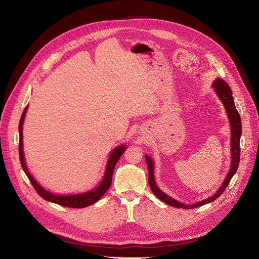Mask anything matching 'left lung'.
Returning <instances> with one entry per match:
<instances>
[{"label": "left lung", "mask_w": 259, "mask_h": 259, "mask_svg": "<svg viewBox=\"0 0 259 259\" xmlns=\"http://www.w3.org/2000/svg\"><path fill=\"white\" fill-rule=\"evenodd\" d=\"M213 87L215 88V92L219 95L221 101L223 102L227 114L229 116V120L231 124V155H232V161H231V169L230 172L228 173L227 178L224 182V184L222 185V187L220 188L219 191H217L214 195H212L211 197L201 200L199 202L193 203V205H184V203L175 200L173 198H171L170 196H168L167 194H165L162 191L157 188L155 181H154V174H153V161L152 159L146 155V164L148 167V172H149V186H150L153 194L159 198L161 201L166 202L167 205H170L172 207L175 208H182V209H192V208H197L200 206L206 205V203H209L213 200H215L217 197L221 196L224 191L226 190V188L228 187L230 181L232 180L233 175L235 174V172L237 171V168L239 166V158H240V135H241V120H240V116L238 111L236 110V107L234 105V100L232 97V91H231L229 85L224 81L222 78H217L214 80Z\"/></svg>", "instance_id": "1"}]
</instances>
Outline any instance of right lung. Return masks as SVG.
Masks as SVG:
<instances>
[{"label": "right lung", "mask_w": 259, "mask_h": 259, "mask_svg": "<svg viewBox=\"0 0 259 259\" xmlns=\"http://www.w3.org/2000/svg\"><path fill=\"white\" fill-rule=\"evenodd\" d=\"M27 111V107H25L24 111L22 113L21 119H20V124H19V133H20V142H19V155H20V161H21V166L25 172V174L27 175V178L29 179L31 185L33 186V188L35 189V191L37 192V194L43 197L44 199L58 203L60 206H64V207H68V208H85L88 207L92 203L97 202L99 199H101V197L106 193L107 190L109 189V187L111 186L112 183V174H113V170L114 167L116 165L117 160L119 159V157L121 156V154L125 152L126 147L124 145L118 146L117 148H115L114 150L112 151L110 157H109L108 164H107V168H106V172L104 175V179L102 181V183L100 184V186L92 190V191H89L87 193H83V194H76V195H54L53 193H50L48 191H46L45 189H43L40 187L31 176V174L28 172V169L26 167L25 164V159H24V154H23V121H24V117Z\"/></svg>", "instance_id": "right-lung-1"}]
</instances>
